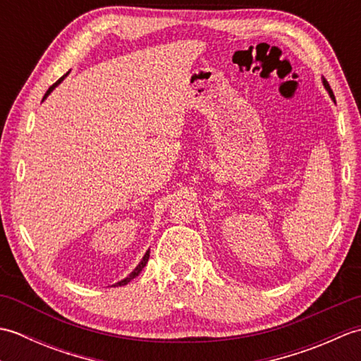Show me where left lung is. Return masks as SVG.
Segmentation results:
<instances>
[{"mask_svg": "<svg viewBox=\"0 0 361 361\" xmlns=\"http://www.w3.org/2000/svg\"><path fill=\"white\" fill-rule=\"evenodd\" d=\"M323 85H324V88L329 91V94H331V97L334 99L335 101V96H334V93H332V90H331V87H329V83H327V80L326 79H323Z\"/></svg>", "mask_w": 361, "mask_h": 361, "instance_id": "left-lung-1", "label": "left lung"}]
</instances>
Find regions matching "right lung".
<instances>
[{
  "label": "right lung",
  "instance_id": "1",
  "mask_svg": "<svg viewBox=\"0 0 361 361\" xmlns=\"http://www.w3.org/2000/svg\"><path fill=\"white\" fill-rule=\"evenodd\" d=\"M66 75H68V73H66V74L63 75V78H60V79H59V80H57L56 83H54V85H52V87H49V90H48V91H46V94H44V97H43V101H44V99H46V97H48V96L51 94V91H52L54 88H56V87L59 85V83H60V82H62V80H63V79L66 78ZM149 256H150V251H147V252H145V255H144V257H142V260H141V262H140V264H137V267L135 268V270H133L132 273H130V274L127 276V278H126V279H122V281H119V282H116V283H114V287H121V286H126V283H128V282H130V281H132L133 278H136V276H137V274H140V273L142 271V268L145 267V264H147V260H149Z\"/></svg>",
  "mask_w": 361,
  "mask_h": 361
}]
</instances>
